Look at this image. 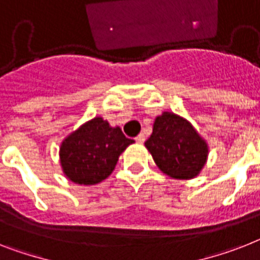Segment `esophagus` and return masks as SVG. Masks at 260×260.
Masks as SVG:
<instances>
[{
  "mask_svg": "<svg viewBox=\"0 0 260 260\" xmlns=\"http://www.w3.org/2000/svg\"><path fill=\"white\" fill-rule=\"evenodd\" d=\"M136 141H137V143H139V144H143L144 141H145V136H144V134L139 135V136L136 137Z\"/></svg>",
  "mask_w": 260,
  "mask_h": 260,
  "instance_id": "obj_1",
  "label": "esophagus"
}]
</instances>
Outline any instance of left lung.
Listing matches in <instances>:
<instances>
[{"label":"left lung","instance_id":"8db88e82","mask_svg":"<svg viewBox=\"0 0 260 260\" xmlns=\"http://www.w3.org/2000/svg\"><path fill=\"white\" fill-rule=\"evenodd\" d=\"M145 147L160 171L177 180L198 176L209 154L208 144L194 126L173 112L156 117Z\"/></svg>","mask_w":260,"mask_h":260}]
</instances>
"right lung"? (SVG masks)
I'll return each mask as SVG.
<instances>
[{
	"label": "right lung",
	"instance_id": "obj_1",
	"mask_svg": "<svg viewBox=\"0 0 260 260\" xmlns=\"http://www.w3.org/2000/svg\"><path fill=\"white\" fill-rule=\"evenodd\" d=\"M132 143L119 126L93 117L63 140L59 150L63 173L75 184H99L112 173L119 156Z\"/></svg>",
	"mask_w": 260,
	"mask_h": 260
}]
</instances>
